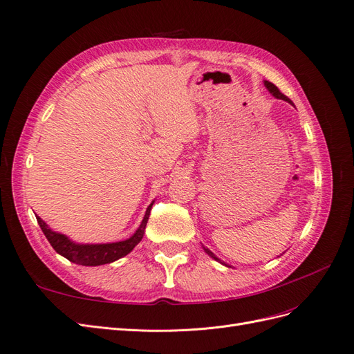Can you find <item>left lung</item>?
<instances>
[{
	"instance_id": "obj_1",
	"label": "left lung",
	"mask_w": 354,
	"mask_h": 354,
	"mask_svg": "<svg viewBox=\"0 0 354 354\" xmlns=\"http://www.w3.org/2000/svg\"><path fill=\"white\" fill-rule=\"evenodd\" d=\"M264 85H266V87H267V90H269V91H270V93H272V94L274 95V97H276V99H282V100H285V102H288V103H292V102H291V100H289V99L286 97V95H285V94H283V93H282V91H281L279 88H277V87H276V85H274V84H272V82H269V81H264ZM203 250H205V252H207L208 255H211V257H212V259H216V260H218V259H217V257H216V255H214V254H212V252H211L209 250H207V248H203Z\"/></svg>"
}]
</instances>
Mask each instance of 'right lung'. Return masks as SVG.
<instances>
[{
  "mask_svg": "<svg viewBox=\"0 0 354 354\" xmlns=\"http://www.w3.org/2000/svg\"><path fill=\"white\" fill-rule=\"evenodd\" d=\"M151 209H152V203L145 214V218L140 224V227L136 230V233L130 239L122 241V242H115V243H100V245L73 243L65 236V234L50 230L47 227V224L39 217H37V221L39 224L42 233L46 234V238L48 239L53 248H55V251L65 257V259L82 266H102V264H108L118 259H121V257L133 251L134 246L143 238L149 216H151Z\"/></svg>",
  "mask_w": 354,
  "mask_h": 354,
  "instance_id": "add662e5",
  "label": "right lung"
}]
</instances>
